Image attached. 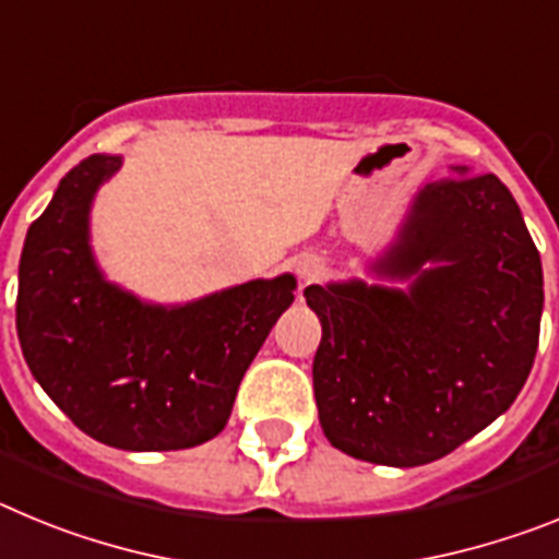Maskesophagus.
<instances>
[{"mask_svg":"<svg viewBox=\"0 0 559 559\" xmlns=\"http://www.w3.org/2000/svg\"><path fill=\"white\" fill-rule=\"evenodd\" d=\"M296 274L302 276L305 283H313V280H319V276L324 274V260L316 254L299 257V260H296Z\"/></svg>","mask_w":559,"mask_h":559,"instance_id":"1","label":"esophagus"}]
</instances>
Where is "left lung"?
<instances>
[{"mask_svg":"<svg viewBox=\"0 0 559 559\" xmlns=\"http://www.w3.org/2000/svg\"><path fill=\"white\" fill-rule=\"evenodd\" d=\"M386 285H308L322 322L313 394L330 445L417 467L476 437L515 403L535 364L543 265L512 192L453 167L417 190L369 263Z\"/></svg>","mask_w":559,"mask_h":559,"instance_id":"8db88e82","label":"left lung"}]
</instances>
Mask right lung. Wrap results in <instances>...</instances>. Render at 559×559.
I'll list each match as a JSON object with an SVG mask.
<instances>
[{
    "label": "right lung",
    "instance_id": "right-lung-1",
    "mask_svg": "<svg viewBox=\"0 0 559 559\" xmlns=\"http://www.w3.org/2000/svg\"><path fill=\"white\" fill-rule=\"evenodd\" d=\"M122 156L72 167L24 237L16 330L33 378L83 433L120 451H181L218 437L246 369L290 308L294 274L185 305L106 280L92 204Z\"/></svg>",
    "mask_w": 559,
    "mask_h": 559
}]
</instances>
